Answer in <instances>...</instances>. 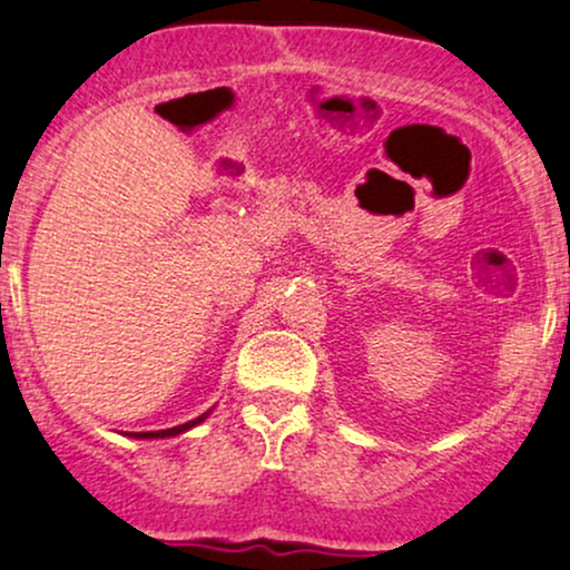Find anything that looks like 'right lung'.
I'll return each mask as SVG.
<instances>
[{
    "mask_svg": "<svg viewBox=\"0 0 570 570\" xmlns=\"http://www.w3.org/2000/svg\"><path fill=\"white\" fill-rule=\"evenodd\" d=\"M206 415H208V412H203V415L195 417V421L181 423V426H174V429H166V431H141V434H130V436H136V440H163V436H176V434H181V431L198 426L200 421H206Z\"/></svg>",
    "mask_w": 570,
    "mask_h": 570,
    "instance_id": "add662e5",
    "label": "right lung"
}]
</instances>
